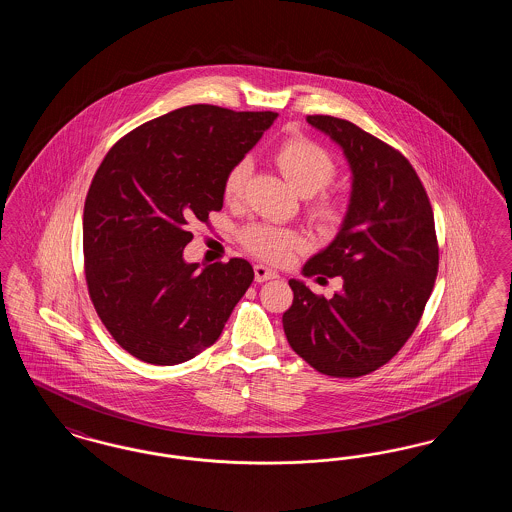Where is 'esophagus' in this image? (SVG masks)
I'll list each match as a JSON object with an SVG mask.
<instances>
[{
	"label": "esophagus",
	"instance_id": "34e87169",
	"mask_svg": "<svg viewBox=\"0 0 512 512\" xmlns=\"http://www.w3.org/2000/svg\"><path fill=\"white\" fill-rule=\"evenodd\" d=\"M253 270H255V280L257 282H267V280H272V278L278 276L272 268L265 267V265H255Z\"/></svg>",
	"mask_w": 512,
	"mask_h": 512
}]
</instances>
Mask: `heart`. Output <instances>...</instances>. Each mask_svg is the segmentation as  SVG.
Returning <instances> with one entry per match:
<instances>
[{"instance_id":"b5f03b06","label":"heart","mask_w":512,"mask_h":512,"mask_svg":"<svg viewBox=\"0 0 512 512\" xmlns=\"http://www.w3.org/2000/svg\"><path fill=\"white\" fill-rule=\"evenodd\" d=\"M274 163L286 178L299 190L309 195L307 209L311 219L324 228L338 226L345 217V199L341 195L324 190L338 174L336 159L328 149L305 136H293L284 140L272 153ZM251 172V161L247 157L230 165L222 180V197L228 203H236L244 197L247 178ZM240 244L251 255L265 259L268 263H286L295 251H299L305 240L299 232L274 226L268 222L247 224L240 232Z\"/></svg>"}]
</instances>
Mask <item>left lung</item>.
<instances>
[{
  "label": "left lung",
  "mask_w": 512,
  "mask_h": 512,
  "mask_svg": "<svg viewBox=\"0 0 512 512\" xmlns=\"http://www.w3.org/2000/svg\"><path fill=\"white\" fill-rule=\"evenodd\" d=\"M340 144L353 194L336 240L303 267L305 276H341L332 299L290 280L292 307L282 324L293 351L318 372L359 378L391 361L413 336L439 267L428 194L395 147L353 122L309 115Z\"/></svg>",
  "instance_id": "left-lung-1"
}]
</instances>
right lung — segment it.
I'll use <instances>...</instances> for the list:
<instances>
[{"label": "right lung", "mask_w": 512, "mask_h": 512, "mask_svg": "<svg viewBox=\"0 0 512 512\" xmlns=\"http://www.w3.org/2000/svg\"><path fill=\"white\" fill-rule=\"evenodd\" d=\"M278 113L188 105L107 151L84 203L90 299L107 332L149 365H178L219 340L253 282L245 259L199 270L182 259L194 220L222 209V180Z\"/></svg>", "instance_id": "right-lung-1"}]
</instances>
